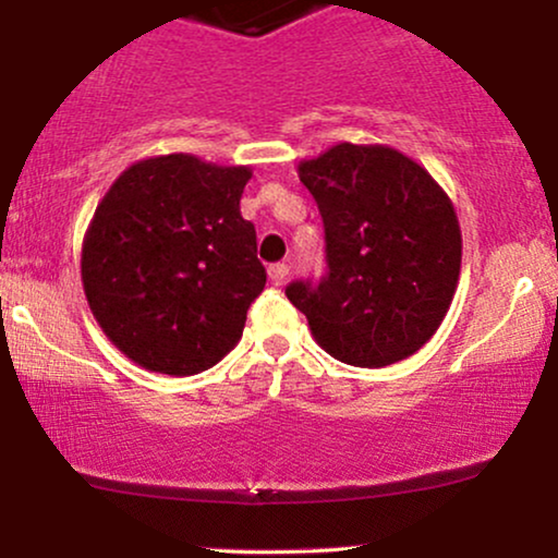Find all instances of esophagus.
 <instances>
[{
    "instance_id": "obj_1",
    "label": "esophagus",
    "mask_w": 558,
    "mask_h": 558,
    "mask_svg": "<svg viewBox=\"0 0 558 558\" xmlns=\"http://www.w3.org/2000/svg\"><path fill=\"white\" fill-rule=\"evenodd\" d=\"M267 275H270L275 286H280L288 278V265H283V262H275V265H270V270H267Z\"/></svg>"
}]
</instances>
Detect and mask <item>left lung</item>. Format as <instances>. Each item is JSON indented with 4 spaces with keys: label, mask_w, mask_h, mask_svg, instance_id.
Returning a JSON list of instances; mask_svg holds the SVG:
<instances>
[{
    "label": "left lung",
    "mask_w": 558,
    "mask_h": 558,
    "mask_svg": "<svg viewBox=\"0 0 558 558\" xmlns=\"http://www.w3.org/2000/svg\"><path fill=\"white\" fill-rule=\"evenodd\" d=\"M325 226L328 272L286 296L315 341L354 367H388L444 323L462 267V230L446 191L390 146L336 144L299 165Z\"/></svg>",
    "instance_id": "left-lung-1"
}]
</instances>
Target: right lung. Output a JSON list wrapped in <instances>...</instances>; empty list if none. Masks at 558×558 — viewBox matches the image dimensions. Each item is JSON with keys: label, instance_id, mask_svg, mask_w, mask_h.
I'll use <instances>...</instances> for the list:
<instances>
[{"label": "right lung", "instance_id": "add662e5", "mask_svg": "<svg viewBox=\"0 0 558 558\" xmlns=\"http://www.w3.org/2000/svg\"><path fill=\"white\" fill-rule=\"evenodd\" d=\"M248 178L243 165L165 155L131 165L99 202L83 239V291L128 360L196 375L241 341L267 283L239 207Z\"/></svg>", "mask_w": 558, "mask_h": 558}]
</instances>
